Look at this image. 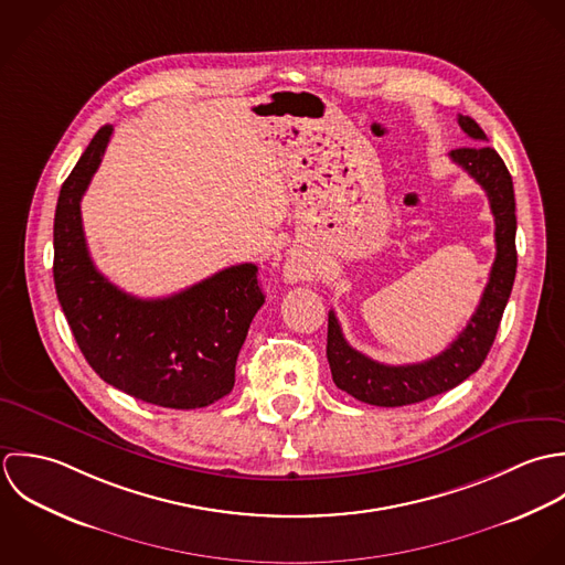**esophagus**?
<instances>
[{
	"mask_svg": "<svg viewBox=\"0 0 565 565\" xmlns=\"http://www.w3.org/2000/svg\"><path fill=\"white\" fill-rule=\"evenodd\" d=\"M288 277H290V279H301V277H303V268H301L297 262H290V264H288Z\"/></svg>",
	"mask_w": 565,
	"mask_h": 565,
	"instance_id": "34e87169",
	"label": "esophagus"
}]
</instances>
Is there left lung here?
<instances>
[{
    "mask_svg": "<svg viewBox=\"0 0 565 565\" xmlns=\"http://www.w3.org/2000/svg\"><path fill=\"white\" fill-rule=\"evenodd\" d=\"M458 126L478 146L456 148L451 150L450 159L487 192L495 221V262L480 303L465 330L456 340H451L446 351L417 364H382L355 351L342 337L334 310H330L328 360L334 384L340 391L371 406L393 408L417 404L450 391L476 373L495 340L507 301L511 297L518 268L513 179L502 157L484 143V130L469 115H458Z\"/></svg>",
    "mask_w": 565,
    "mask_h": 565,
    "instance_id": "obj_1",
    "label": "left lung"
}]
</instances>
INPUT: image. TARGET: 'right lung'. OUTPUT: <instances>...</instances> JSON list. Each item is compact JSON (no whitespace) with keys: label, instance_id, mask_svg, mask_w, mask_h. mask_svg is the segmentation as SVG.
<instances>
[{"label":"right lung","instance_id":"1","mask_svg":"<svg viewBox=\"0 0 565 565\" xmlns=\"http://www.w3.org/2000/svg\"><path fill=\"white\" fill-rule=\"evenodd\" d=\"M114 126H103L65 179L54 216V286L89 366L146 404L190 411L225 397L250 321L264 306L255 264H237L163 299H137L92 262L81 201Z\"/></svg>","mask_w":565,"mask_h":565}]
</instances>
